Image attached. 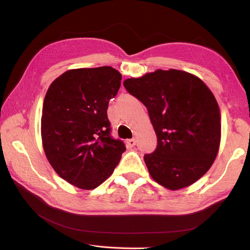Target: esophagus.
Here are the masks:
<instances>
[{
    "label": "esophagus",
    "mask_w": 250,
    "mask_h": 250,
    "mask_svg": "<svg viewBox=\"0 0 250 250\" xmlns=\"http://www.w3.org/2000/svg\"><path fill=\"white\" fill-rule=\"evenodd\" d=\"M126 144H128L130 147H134V146L136 145V140L135 139H130L126 141Z\"/></svg>",
    "instance_id": "1"
}]
</instances>
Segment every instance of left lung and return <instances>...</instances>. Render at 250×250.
I'll return each mask as SVG.
<instances>
[{
	"mask_svg": "<svg viewBox=\"0 0 250 250\" xmlns=\"http://www.w3.org/2000/svg\"><path fill=\"white\" fill-rule=\"evenodd\" d=\"M124 85L146 106L157 135V147L144 155L151 178L172 190L196 182L212 166L221 139L211 91L196 76L177 69H158Z\"/></svg>",
	"mask_w": 250,
	"mask_h": 250,
	"instance_id": "8db88e82",
	"label": "left lung"
}]
</instances>
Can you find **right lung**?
<instances>
[{
	"label": "right lung",
	"instance_id": "obj_1",
	"mask_svg": "<svg viewBox=\"0 0 250 250\" xmlns=\"http://www.w3.org/2000/svg\"><path fill=\"white\" fill-rule=\"evenodd\" d=\"M121 84L112 67L80 68L52 82L43 103L41 135L56 173L82 189H93L114 172L125 145L112 139L109 100Z\"/></svg>",
	"mask_w": 250,
	"mask_h": 250
}]
</instances>
